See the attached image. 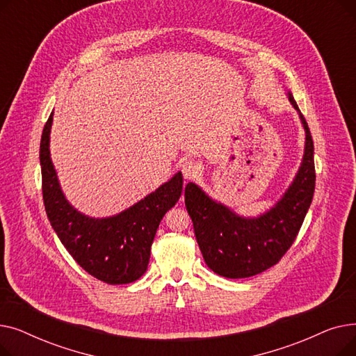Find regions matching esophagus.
<instances>
[{
	"instance_id": "1",
	"label": "esophagus",
	"mask_w": 356,
	"mask_h": 356,
	"mask_svg": "<svg viewBox=\"0 0 356 356\" xmlns=\"http://www.w3.org/2000/svg\"><path fill=\"white\" fill-rule=\"evenodd\" d=\"M200 172H202V165L196 160H186L181 164V173H183L184 179H193V177L199 176Z\"/></svg>"
}]
</instances>
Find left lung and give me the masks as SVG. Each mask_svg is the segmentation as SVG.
I'll list each match as a JSON object with an SVG mask.
<instances>
[{"label":"left lung","mask_w":356,"mask_h":356,"mask_svg":"<svg viewBox=\"0 0 356 356\" xmlns=\"http://www.w3.org/2000/svg\"><path fill=\"white\" fill-rule=\"evenodd\" d=\"M289 101L298 112L306 141L298 172L274 207L257 218H244L188 183L184 203L207 266L227 278H247L275 266L291 247L314 193V147L309 125L289 92Z\"/></svg>","instance_id":"obj_1"}]
</instances>
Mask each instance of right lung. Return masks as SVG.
I'll use <instances>...</instances> for the list:
<instances>
[{"label":"right lung","instance_id":"add662e5","mask_svg":"<svg viewBox=\"0 0 356 356\" xmlns=\"http://www.w3.org/2000/svg\"><path fill=\"white\" fill-rule=\"evenodd\" d=\"M50 114L40 141L42 191L50 225L73 259L108 284H128L148 267L149 251L160 220L181 195L183 176L176 173L133 207L108 218H90L65 197L50 159Z\"/></svg>","mask_w":356,"mask_h":356}]
</instances>
